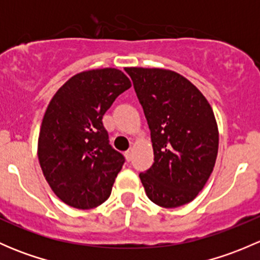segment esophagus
<instances>
[{
	"mask_svg": "<svg viewBox=\"0 0 260 260\" xmlns=\"http://www.w3.org/2000/svg\"><path fill=\"white\" fill-rule=\"evenodd\" d=\"M124 156L125 158H127V161H131V159H132V151H131V149H127V151L124 152Z\"/></svg>",
	"mask_w": 260,
	"mask_h": 260,
	"instance_id": "obj_1",
	"label": "esophagus"
}]
</instances>
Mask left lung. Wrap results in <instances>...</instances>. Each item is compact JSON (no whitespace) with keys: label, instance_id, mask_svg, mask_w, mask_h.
I'll use <instances>...</instances> for the list:
<instances>
[{"label":"left lung","instance_id":"left-lung-1","mask_svg":"<svg viewBox=\"0 0 260 260\" xmlns=\"http://www.w3.org/2000/svg\"><path fill=\"white\" fill-rule=\"evenodd\" d=\"M151 131L154 162L140 179L152 203L179 208L210 177L219 132L210 104L186 78L171 70L127 68Z\"/></svg>","mask_w":260,"mask_h":260}]
</instances>
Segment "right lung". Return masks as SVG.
<instances>
[{
  "instance_id": "right-lung-1",
  "label": "right lung",
  "mask_w": 260,
  "mask_h": 260,
  "mask_svg": "<svg viewBox=\"0 0 260 260\" xmlns=\"http://www.w3.org/2000/svg\"><path fill=\"white\" fill-rule=\"evenodd\" d=\"M131 88L120 70L107 68L70 78L50 102L39 136L41 170L67 205L91 209L109 198L125 158L109 143L103 115Z\"/></svg>"
}]
</instances>
